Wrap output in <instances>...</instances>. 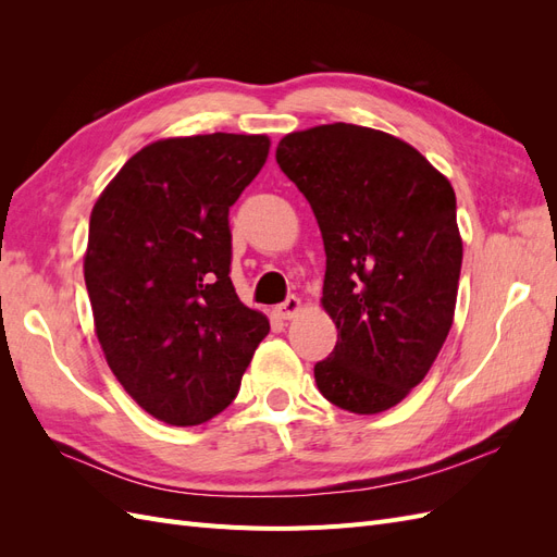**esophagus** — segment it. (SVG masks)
Listing matches in <instances>:
<instances>
[{
    "label": "esophagus",
    "instance_id": "esophagus-1",
    "mask_svg": "<svg viewBox=\"0 0 557 557\" xmlns=\"http://www.w3.org/2000/svg\"><path fill=\"white\" fill-rule=\"evenodd\" d=\"M299 309H301V301H299V297L290 295L288 299L281 301V305H276V307H274V315H276L278 320H290V318H295V313H297Z\"/></svg>",
    "mask_w": 557,
    "mask_h": 557
}]
</instances>
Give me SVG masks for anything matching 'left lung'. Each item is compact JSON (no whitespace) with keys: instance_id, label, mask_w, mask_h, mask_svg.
Masks as SVG:
<instances>
[{"instance_id":"obj_1","label":"left lung","mask_w":557,"mask_h":557,"mask_svg":"<svg viewBox=\"0 0 557 557\" xmlns=\"http://www.w3.org/2000/svg\"><path fill=\"white\" fill-rule=\"evenodd\" d=\"M276 162L309 199L327 256L323 307L339 334L313 367L318 391L352 413L391 409L453 325L462 239L450 183L413 146L348 123L288 134Z\"/></svg>"}]
</instances>
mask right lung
<instances>
[{
  "label": "right lung",
  "instance_id": "obj_1",
  "mask_svg": "<svg viewBox=\"0 0 557 557\" xmlns=\"http://www.w3.org/2000/svg\"><path fill=\"white\" fill-rule=\"evenodd\" d=\"M264 134L162 139L132 156L90 215L83 262L115 379L162 423H207L237 397L269 332L230 278V207L258 176Z\"/></svg>",
  "mask_w": 557,
  "mask_h": 557
}]
</instances>
